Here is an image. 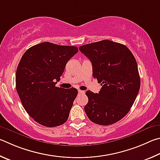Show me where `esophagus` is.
Returning a JSON list of instances; mask_svg holds the SVG:
<instances>
[{
	"mask_svg": "<svg viewBox=\"0 0 160 160\" xmlns=\"http://www.w3.org/2000/svg\"><path fill=\"white\" fill-rule=\"evenodd\" d=\"M78 94H83V93H85V91H81V90H78Z\"/></svg>",
	"mask_w": 160,
	"mask_h": 160,
	"instance_id": "1",
	"label": "esophagus"
}]
</instances>
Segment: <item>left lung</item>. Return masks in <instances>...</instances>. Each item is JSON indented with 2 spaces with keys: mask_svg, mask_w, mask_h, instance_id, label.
Masks as SVG:
<instances>
[{
  "mask_svg": "<svg viewBox=\"0 0 160 160\" xmlns=\"http://www.w3.org/2000/svg\"><path fill=\"white\" fill-rule=\"evenodd\" d=\"M79 50L91 60L93 77L102 86L98 93L86 91V115L97 124H113L127 115L139 92L136 59L127 46L110 40L82 46Z\"/></svg>",
  "mask_w": 160,
  "mask_h": 160,
  "instance_id": "left-lung-1",
  "label": "left lung"
}]
</instances>
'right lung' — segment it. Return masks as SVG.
Wrapping results in <instances>:
<instances>
[{"label":"right lung","instance_id":"1","mask_svg":"<svg viewBox=\"0 0 160 160\" xmlns=\"http://www.w3.org/2000/svg\"><path fill=\"white\" fill-rule=\"evenodd\" d=\"M78 48L49 42L29 48L16 72V89L24 110L35 122L46 127L63 124L69 117L77 89L56 87L66 64Z\"/></svg>","mask_w":160,"mask_h":160}]
</instances>
